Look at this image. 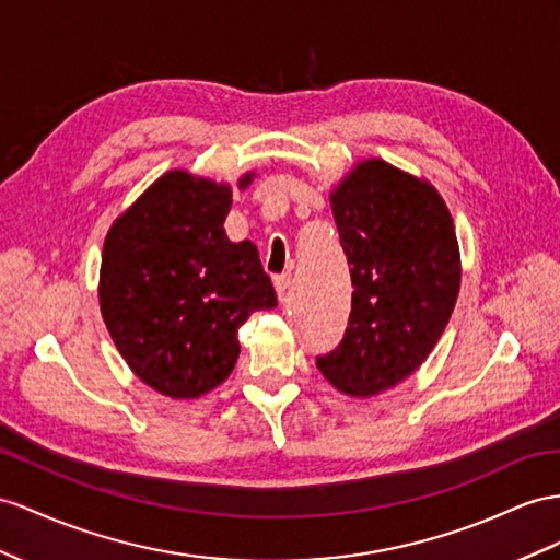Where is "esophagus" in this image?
Here are the masks:
<instances>
[{
    "label": "esophagus",
    "mask_w": 560,
    "mask_h": 560,
    "mask_svg": "<svg viewBox=\"0 0 560 560\" xmlns=\"http://www.w3.org/2000/svg\"><path fill=\"white\" fill-rule=\"evenodd\" d=\"M275 289H277L279 300H285V295H289V289H291V275L275 277Z\"/></svg>",
    "instance_id": "esophagus-1"
}]
</instances>
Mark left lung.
Instances as JSON below:
<instances>
[{"instance_id": "8db88e82", "label": "left lung", "mask_w": 560, "mask_h": 560, "mask_svg": "<svg viewBox=\"0 0 560 560\" xmlns=\"http://www.w3.org/2000/svg\"><path fill=\"white\" fill-rule=\"evenodd\" d=\"M331 210L354 291L346 336L317 369L350 397L378 395L425 362L452 317L462 285L454 220L433 184L381 158L334 186Z\"/></svg>"}]
</instances>
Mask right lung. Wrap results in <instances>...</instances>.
<instances>
[{"mask_svg":"<svg viewBox=\"0 0 560 560\" xmlns=\"http://www.w3.org/2000/svg\"><path fill=\"white\" fill-rule=\"evenodd\" d=\"M255 172L238 179L246 189ZM232 186L170 170L110 224L98 275L108 334L135 374L172 399L218 388L238 360V326L277 293L255 243H232Z\"/></svg>","mask_w":560,"mask_h":560,"instance_id":"right-lung-1","label":"right lung"}]
</instances>
